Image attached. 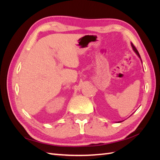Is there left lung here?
I'll use <instances>...</instances> for the list:
<instances>
[{
	"label": "left lung",
	"mask_w": 160,
	"mask_h": 160,
	"mask_svg": "<svg viewBox=\"0 0 160 160\" xmlns=\"http://www.w3.org/2000/svg\"><path fill=\"white\" fill-rule=\"evenodd\" d=\"M131 44H132V48H133V51H134L135 52H136V54L138 55V57L140 58V59H141V57H140V55H139V52H138V51L137 50L136 48H135V47L133 45V43H132V42L131 43ZM141 61H142V59H141ZM119 122H118V123H119Z\"/></svg>",
	"instance_id": "8db88e82"
}]
</instances>
